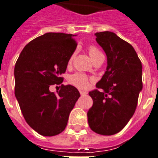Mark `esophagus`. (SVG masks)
<instances>
[{"instance_id":"34e87169","label":"esophagus","mask_w":158,"mask_h":158,"mask_svg":"<svg viewBox=\"0 0 158 158\" xmlns=\"http://www.w3.org/2000/svg\"><path fill=\"white\" fill-rule=\"evenodd\" d=\"M79 93H80V94H81L82 96H84V95H86V94H87V92H85V91L80 90L79 91Z\"/></svg>"}]
</instances>
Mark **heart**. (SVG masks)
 <instances>
[{
	"label": "heart",
	"mask_w": 158,
	"mask_h": 158,
	"mask_svg": "<svg viewBox=\"0 0 158 158\" xmlns=\"http://www.w3.org/2000/svg\"><path fill=\"white\" fill-rule=\"evenodd\" d=\"M89 56H90V58H92L93 61H95L97 58H99L100 57L103 56L102 52H100V50L94 46L89 47ZM73 57H74V52L70 56L69 60V64L73 61ZM69 82L70 84H72V85L76 86V87H78V88L84 89L85 87H87V85H88L89 78L85 74H84V73H77L70 76Z\"/></svg>",
	"instance_id": "obj_1"
}]
</instances>
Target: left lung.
Listing matches in <instances>:
<instances>
[{
	"label": "left lung",
	"mask_w": 158,
	"mask_h": 158,
	"mask_svg": "<svg viewBox=\"0 0 158 158\" xmlns=\"http://www.w3.org/2000/svg\"><path fill=\"white\" fill-rule=\"evenodd\" d=\"M105 51L107 67L96 87L89 94L93 106L89 110V126L100 135L121 131L132 117L142 89V66L134 48L111 31L95 33Z\"/></svg>",
	"instance_id": "obj_1"
}]
</instances>
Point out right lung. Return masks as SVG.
I'll return each mask as SVG.
<instances>
[{
    "instance_id": "right-lung-1",
    "label": "right lung",
    "mask_w": 158,
    "mask_h": 158,
    "mask_svg": "<svg viewBox=\"0 0 158 158\" xmlns=\"http://www.w3.org/2000/svg\"><path fill=\"white\" fill-rule=\"evenodd\" d=\"M77 35L48 32L27 43L15 69V95L27 123L37 133L52 136L67 126L71 110L80 96L73 85H61L58 94L49 89L60 85Z\"/></svg>"
}]
</instances>
